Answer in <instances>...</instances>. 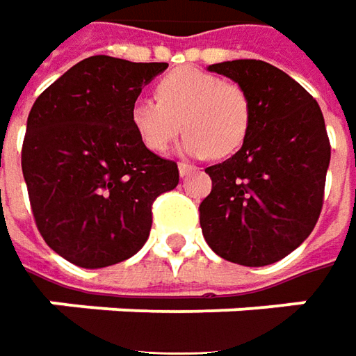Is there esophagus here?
I'll return each mask as SVG.
<instances>
[{
    "label": "esophagus",
    "mask_w": 356,
    "mask_h": 356,
    "mask_svg": "<svg viewBox=\"0 0 356 356\" xmlns=\"http://www.w3.org/2000/svg\"><path fill=\"white\" fill-rule=\"evenodd\" d=\"M178 170H180V176H188V174H192L197 170V166H194V164H188V162H180L178 164Z\"/></svg>",
    "instance_id": "obj_1"
}]
</instances>
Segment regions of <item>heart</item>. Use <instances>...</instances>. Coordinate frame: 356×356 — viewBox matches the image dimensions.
I'll return each instance as SVG.
<instances>
[{
  "instance_id": "b5f03b06",
  "label": "heart",
  "mask_w": 356,
  "mask_h": 356,
  "mask_svg": "<svg viewBox=\"0 0 356 356\" xmlns=\"http://www.w3.org/2000/svg\"><path fill=\"white\" fill-rule=\"evenodd\" d=\"M252 102L237 82L200 68H178L156 83V99L139 95L129 109L131 127L152 152H164L180 135L192 156H229L243 147L250 129Z\"/></svg>"
}]
</instances>
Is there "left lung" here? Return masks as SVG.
<instances>
[{
    "label": "left lung",
    "mask_w": 356,
    "mask_h": 356,
    "mask_svg": "<svg viewBox=\"0 0 356 356\" xmlns=\"http://www.w3.org/2000/svg\"><path fill=\"white\" fill-rule=\"evenodd\" d=\"M241 83L252 102L247 139L231 159L207 166L211 192L200 225L221 259L266 266L298 249L316 227L331 145L317 102L262 60L209 66Z\"/></svg>",
    "instance_id": "left-lung-1"
}]
</instances>
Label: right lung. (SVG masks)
I'll use <instances>...</instances> for the list:
<instances>
[{
  "label": "right lung",
  "instance_id": "1",
  "mask_svg": "<svg viewBox=\"0 0 356 356\" xmlns=\"http://www.w3.org/2000/svg\"><path fill=\"white\" fill-rule=\"evenodd\" d=\"M166 62L106 54L78 62L37 97L21 168L44 243L82 268L127 261L149 239L152 204L180 182L178 164L149 150L129 109Z\"/></svg>",
  "mask_w": 356,
  "mask_h": 356
}]
</instances>
